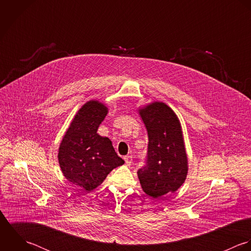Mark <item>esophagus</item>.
I'll use <instances>...</instances> for the list:
<instances>
[{"label": "esophagus", "instance_id": "34e87169", "mask_svg": "<svg viewBox=\"0 0 251 251\" xmlns=\"http://www.w3.org/2000/svg\"><path fill=\"white\" fill-rule=\"evenodd\" d=\"M124 160H125V163L127 166H130L133 162V157L132 156H125L124 157Z\"/></svg>", "mask_w": 251, "mask_h": 251}]
</instances>
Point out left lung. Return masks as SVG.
I'll use <instances>...</instances> for the list:
<instances>
[{"label":"left lung","mask_w":251,"mask_h":251,"mask_svg":"<svg viewBox=\"0 0 251 251\" xmlns=\"http://www.w3.org/2000/svg\"><path fill=\"white\" fill-rule=\"evenodd\" d=\"M149 134L147 164L138 176L144 192L159 198L176 192L185 181L188 161L180 122L174 110L162 101L139 109Z\"/></svg>","instance_id":"left-lung-1"}]
</instances>
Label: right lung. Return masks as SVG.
Listing matches in <instances>:
<instances>
[{
    "instance_id": "right-lung-1",
    "label": "right lung",
    "mask_w": 251,
    "mask_h": 251,
    "mask_svg": "<svg viewBox=\"0 0 251 251\" xmlns=\"http://www.w3.org/2000/svg\"><path fill=\"white\" fill-rule=\"evenodd\" d=\"M107 114V107L98 100L84 103L73 119L59 148L58 161L65 177L90 192L106 176L124 164L108 138L97 134Z\"/></svg>"
}]
</instances>
